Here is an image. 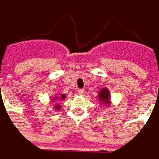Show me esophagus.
Here are the masks:
<instances>
[{
  "mask_svg": "<svg viewBox=\"0 0 159 159\" xmlns=\"http://www.w3.org/2000/svg\"><path fill=\"white\" fill-rule=\"evenodd\" d=\"M78 93H79V94H84V93H85V91H84L83 89H79V91H78Z\"/></svg>",
  "mask_w": 159,
  "mask_h": 159,
  "instance_id": "obj_1",
  "label": "esophagus"
}]
</instances>
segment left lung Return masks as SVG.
<instances>
[{"label":"left lung","instance_id":"1","mask_svg":"<svg viewBox=\"0 0 159 159\" xmlns=\"http://www.w3.org/2000/svg\"><path fill=\"white\" fill-rule=\"evenodd\" d=\"M98 100L101 102V103H104V104H107V106L109 104L110 102V95H109V91L107 89V88H103L100 90L99 92V94H98Z\"/></svg>","mask_w":159,"mask_h":159}]
</instances>
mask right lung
I'll use <instances>...</instances> for the list:
<instances>
[{"label":"right lung","instance_id":"add662e5","mask_svg":"<svg viewBox=\"0 0 159 159\" xmlns=\"http://www.w3.org/2000/svg\"><path fill=\"white\" fill-rule=\"evenodd\" d=\"M65 97H66V95L65 94H62L60 97H55V98H53L52 99V101H55V100H57V98H59V99H65ZM52 103H55V102H52ZM54 108H55V110H57V109H59L60 108V106H58V105H56V106H54Z\"/></svg>","mask_w":159,"mask_h":159}]
</instances>
